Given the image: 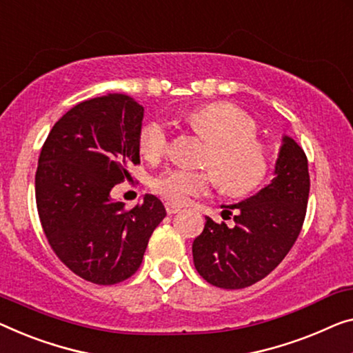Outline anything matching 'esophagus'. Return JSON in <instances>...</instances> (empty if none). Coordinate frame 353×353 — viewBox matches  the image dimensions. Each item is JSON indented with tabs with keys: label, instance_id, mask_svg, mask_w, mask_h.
Segmentation results:
<instances>
[{
	"label": "esophagus",
	"instance_id": "34e87169",
	"mask_svg": "<svg viewBox=\"0 0 353 353\" xmlns=\"http://www.w3.org/2000/svg\"><path fill=\"white\" fill-rule=\"evenodd\" d=\"M165 209H166L168 215H172V214H177L179 210H181V206H177V204L168 201V203H165Z\"/></svg>",
	"mask_w": 353,
	"mask_h": 353
}]
</instances>
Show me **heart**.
<instances>
[{"label": "heart", "instance_id": "1", "mask_svg": "<svg viewBox=\"0 0 353 353\" xmlns=\"http://www.w3.org/2000/svg\"><path fill=\"white\" fill-rule=\"evenodd\" d=\"M187 123L209 144L203 165L210 171L166 168L152 179V188L163 198L185 203L209 192L214 179L225 193L247 194L259 188L270 172V154L256 138L254 119L230 103H214L187 115ZM170 130L161 120L145 123L139 133V149L149 160L165 154Z\"/></svg>", "mask_w": 353, "mask_h": 353}]
</instances>
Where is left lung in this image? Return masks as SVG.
Wrapping results in <instances>:
<instances>
[{
	"mask_svg": "<svg viewBox=\"0 0 353 353\" xmlns=\"http://www.w3.org/2000/svg\"><path fill=\"white\" fill-rule=\"evenodd\" d=\"M309 188L307 157L283 136L270 185L243 203L223 206L222 217H206L203 233L193 241L194 268L210 285L228 290L250 287L281 263L298 239L306 217Z\"/></svg>",
	"mask_w": 353,
	"mask_h": 353,
	"instance_id": "1",
	"label": "left lung"
}]
</instances>
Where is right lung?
<instances>
[{"mask_svg": "<svg viewBox=\"0 0 353 353\" xmlns=\"http://www.w3.org/2000/svg\"><path fill=\"white\" fill-rule=\"evenodd\" d=\"M143 117L126 94L87 99L63 115L41 149L34 190L46 238L61 263L98 285L133 276L166 217L154 194L133 209L109 194L139 165Z\"/></svg>", "mask_w": 353, "mask_h": 353, "instance_id": "1", "label": "right lung"}]
</instances>
